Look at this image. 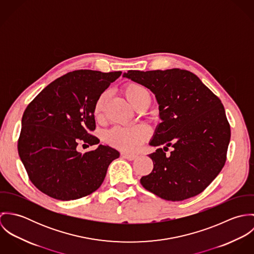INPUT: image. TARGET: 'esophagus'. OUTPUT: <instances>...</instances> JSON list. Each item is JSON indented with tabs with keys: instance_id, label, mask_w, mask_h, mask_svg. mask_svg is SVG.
I'll return each instance as SVG.
<instances>
[{
	"instance_id": "34e87169",
	"label": "esophagus",
	"mask_w": 254,
	"mask_h": 254,
	"mask_svg": "<svg viewBox=\"0 0 254 254\" xmlns=\"http://www.w3.org/2000/svg\"><path fill=\"white\" fill-rule=\"evenodd\" d=\"M122 156H123L124 158L128 159V160H134V159L137 157V155H136V154L128 153V152H123V153H122Z\"/></svg>"
}]
</instances>
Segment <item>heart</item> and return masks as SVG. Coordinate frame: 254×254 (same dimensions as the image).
Listing matches in <instances>:
<instances>
[{
    "label": "heart",
    "mask_w": 254,
    "mask_h": 254,
    "mask_svg": "<svg viewBox=\"0 0 254 254\" xmlns=\"http://www.w3.org/2000/svg\"><path fill=\"white\" fill-rule=\"evenodd\" d=\"M122 93L127 101L136 109L147 108L150 104V94L141 84L129 82L122 88ZM107 101V94L104 93L96 100L93 108V114L97 120H101ZM149 136L148 129L136 125L131 127H116L107 134V142L119 149L132 151L136 150Z\"/></svg>",
    "instance_id": "obj_1"
}]
</instances>
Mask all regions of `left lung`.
<instances>
[{"mask_svg":"<svg viewBox=\"0 0 254 254\" xmlns=\"http://www.w3.org/2000/svg\"><path fill=\"white\" fill-rule=\"evenodd\" d=\"M123 77L155 95L162 120L149 145L164 147L149 154L153 169L141 178L143 187L171 201L203 191L224 167L231 138L220 99L196 75L184 69L129 70ZM169 146L174 150L166 155Z\"/></svg>","mask_w":254,"mask_h":254,"instance_id":"8db88e82","label":"left lung"}]
</instances>
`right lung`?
<instances>
[{"mask_svg":"<svg viewBox=\"0 0 254 254\" xmlns=\"http://www.w3.org/2000/svg\"><path fill=\"white\" fill-rule=\"evenodd\" d=\"M120 75L74 70L49 84L27 106L17 148L39 190L56 199L72 200L101 187L119 152L109 145L84 153L76 147L100 143L91 134L96 129L94 104Z\"/></svg>","mask_w":254,"mask_h":254,"instance_id":"obj_1","label":"right lung"}]
</instances>
